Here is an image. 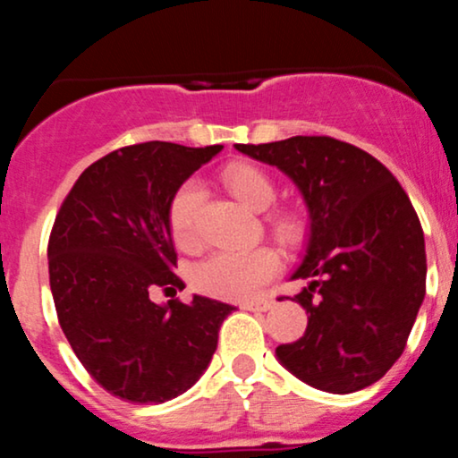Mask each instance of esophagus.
Instances as JSON below:
<instances>
[{
	"label": "esophagus",
	"mask_w": 458,
	"mask_h": 458,
	"mask_svg": "<svg viewBox=\"0 0 458 458\" xmlns=\"http://www.w3.org/2000/svg\"><path fill=\"white\" fill-rule=\"evenodd\" d=\"M276 306V301L273 299H251V301H243L241 303V308L243 310H251V312H267V310H271Z\"/></svg>",
	"instance_id": "1"
}]
</instances>
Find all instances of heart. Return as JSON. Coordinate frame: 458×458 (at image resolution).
I'll list each match as a JSON object with an SVG mask.
<instances>
[{
    "label": "heart",
    "instance_id": "1",
    "mask_svg": "<svg viewBox=\"0 0 458 458\" xmlns=\"http://www.w3.org/2000/svg\"><path fill=\"white\" fill-rule=\"evenodd\" d=\"M222 182L233 196L251 211H265L276 199V182L254 163H230L222 172ZM202 187L196 181L182 182L167 208V224L174 243L181 250H193L199 243V207ZM271 233L286 245L301 243L306 236V217L295 208H276L267 215ZM282 262L271 247H254L243 251H217L202 260L193 271V284L207 295L222 299H245L259 293L280 271Z\"/></svg>",
    "mask_w": 458,
    "mask_h": 458
}]
</instances>
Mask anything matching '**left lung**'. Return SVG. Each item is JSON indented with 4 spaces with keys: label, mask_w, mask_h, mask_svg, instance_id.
<instances>
[{
    "label": "left lung",
    "mask_w": 458,
    "mask_h": 458,
    "mask_svg": "<svg viewBox=\"0 0 458 458\" xmlns=\"http://www.w3.org/2000/svg\"><path fill=\"white\" fill-rule=\"evenodd\" d=\"M284 172L310 215L306 256L291 280L306 334L276 349L280 364L317 390L351 394L379 381L403 355L427 291L424 233L392 172L346 141L297 135L234 144Z\"/></svg>",
    "instance_id": "obj_1"
}]
</instances>
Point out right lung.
I'll return each instance as SVG.
<instances>
[{"instance_id":"add662e5","label":"right lung","mask_w":458,"mask_h":458,"mask_svg":"<svg viewBox=\"0 0 458 458\" xmlns=\"http://www.w3.org/2000/svg\"><path fill=\"white\" fill-rule=\"evenodd\" d=\"M224 146L146 141L83 170L49 239V284L62 331L92 379L114 396L159 404L181 396L211 364L234 306L193 295L155 303L176 276L167 208L176 189Z\"/></svg>"}]
</instances>
